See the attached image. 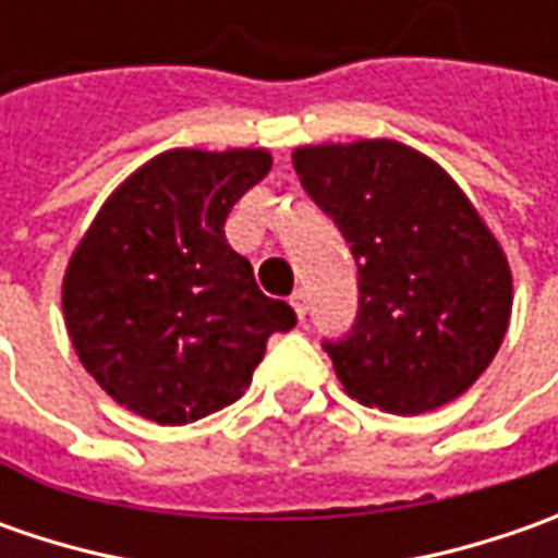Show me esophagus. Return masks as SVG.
<instances>
[{"label": "esophagus", "mask_w": 558, "mask_h": 558, "mask_svg": "<svg viewBox=\"0 0 558 558\" xmlns=\"http://www.w3.org/2000/svg\"><path fill=\"white\" fill-rule=\"evenodd\" d=\"M291 307H294V313H298V319H304L307 311H311V307H307V291L304 289L294 291V294H291Z\"/></svg>", "instance_id": "1"}]
</instances>
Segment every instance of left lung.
<instances>
[{
	"mask_svg": "<svg viewBox=\"0 0 558 558\" xmlns=\"http://www.w3.org/2000/svg\"><path fill=\"white\" fill-rule=\"evenodd\" d=\"M294 170L356 260L354 329L323 341L344 391L397 416L469 391L504 344L512 272L460 185L391 140L304 145Z\"/></svg>",
	"mask_w": 558,
	"mask_h": 558,
	"instance_id": "1",
	"label": "left lung"
}]
</instances>
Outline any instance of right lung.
Here are the masks:
<instances>
[{"mask_svg":"<svg viewBox=\"0 0 558 558\" xmlns=\"http://www.w3.org/2000/svg\"><path fill=\"white\" fill-rule=\"evenodd\" d=\"M272 167L264 148H173L101 204L64 272V323L120 407L185 425L235 403L298 316L254 282L226 217Z\"/></svg>","mask_w":558,"mask_h":558,"instance_id":"obj_1","label":"right lung"}]
</instances>
